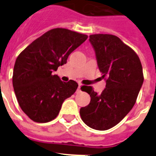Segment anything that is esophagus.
I'll list each match as a JSON object with an SVG mask.
<instances>
[{
  "label": "esophagus",
  "mask_w": 156,
  "mask_h": 156,
  "mask_svg": "<svg viewBox=\"0 0 156 156\" xmlns=\"http://www.w3.org/2000/svg\"><path fill=\"white\" fill-rule=\"evenodd\" d=\"M80 87H81V84L80 83H79V85H78V88H77V90H76V92L80 91Z\"/></svg>",
  "instance_id": "esophagus-1"
}]
</instances>
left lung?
<instances>
[{
  "label": "left lung",
  "mask_w": 156,
  "mask_h": 156,
  "mask_svg": "<svg viewBox=\"0 0 156 156\" xmlns=\"http://www.w3.org/2000/svg\"><path fill=\"white\" fill-rule=\"evenodd\" d=\"M89 37L99 70L107 80L101 94L90 86L81 87L90 94V101L80 108V114L89 127L106 130L118 124L134 105L144 82L142 66L137 54L116 36Z\"/></svg>",
  "instance_id": "8db88e82"
}]
</instances>
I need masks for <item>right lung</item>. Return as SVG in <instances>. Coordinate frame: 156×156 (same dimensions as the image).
<instances>
[{
  "mask_svg": "<svg viewBox=\"0 0 156 156\" xmlns=\"http://www.w3.org/2000/svg\"><path fill=\"white\" fill-rule=\"evenodd\" d=\"M87 36L62 28L53 29L31 43L16 59L12 83L19 106L30 119L47 122L55 119L66 98L78 87L62 82L53 72L66 64L72 52Z\"/></svg>",
  "mask_w": 156,
  "mask_h": 156,
  "instance_id": "obj_1",
  "label": "right lung"
}]
</instances>
